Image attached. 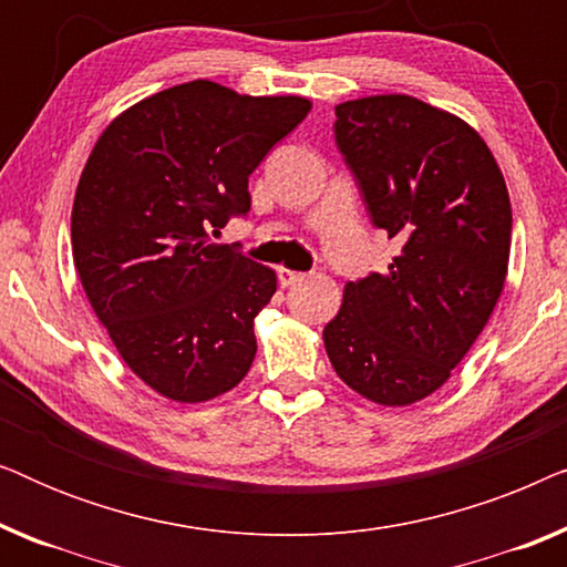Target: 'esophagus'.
<instances>
[{
    "mask_svg": "<svg viewBox=\"0 0 567 567\" xmlns=\"http://www.w3.org/2000/svg\"><path fill=\"white\" fill-rule=\"evenodd\" d=\"M278 281H281V286H293V284L305 281V274H297V270L281 268V270H278Z\"/></svg>",
    "mask_w": 567,
    "mask_h": 567,
    "instance_id": "34e87169",
    "label": "esophagus"
}]
</instances>
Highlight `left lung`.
Wrapping results in <instances>:
<instances>
[{
  "instance_id": "left-lung-1",
  "label": "left lung",
  "mask_w": 567,
  "mask_h": 567,
  "mask_svg": "<svg viewBox=\"0 0 567 567\" xmlns=\"http://www.w3.org/2000/svg\"><path fill=\"white\" fill-rule=\"evenodd\" d=\"M336 142L374 227L402 243L386 274L348 281L324 324L343 382L377 405L429 398L491 320L506 284L511 200L483 136L410 95L336 107Z\"/></svg>"
}]
</instances>
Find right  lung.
Listing matches in <instances>:
<instances>
[{"label": "right lung", "mask_w": 567, "mask_h": 567, "mask_svg": "<svg viewBox=\"0 0 567 567\" xmlns=\"http://www.w3.org/2000/svg\"><path fill=\"white\" fill-rule=\"evenodd\" d=\"M309 111L307 97L185 82L123 111L87 157L76 274L121 359L162 398L214 400L250 371L276 274L212 235L250 212L252 169Z\"/></svg>", "instance_id": "1"}]
</instances>
